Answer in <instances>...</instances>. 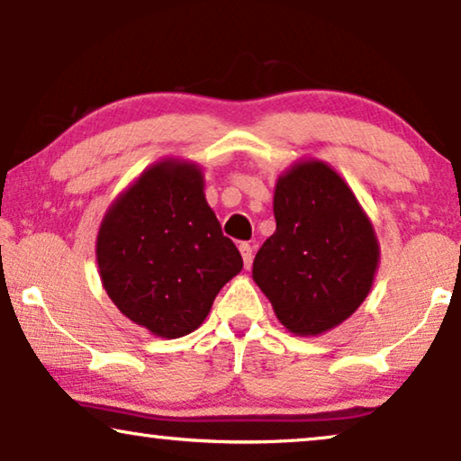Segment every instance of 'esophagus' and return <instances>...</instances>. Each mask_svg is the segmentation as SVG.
I'll return each mask as SVG.
<instances>
[{"label":"esophagus","instance_id":"34e87169","mask_svg":"<svg viewBox=\"0 0 461 461\" xmlns=\"http://www.w3.org/2000/svg\"><path fill=\"white\" fill-rule=\"evenodd\" d=\"M239 251H241V256H243L245 268H249L251 260H254V248H251L249 243H241V245H239Z\"/></svg>","mask_w":461,"mask_h":461}]
</instances>
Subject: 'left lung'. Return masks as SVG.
<instances>
[{"instance_id": "left-lung-1", "label": "left lung", "mask_w": 461, "mask_h": 461, "mask_svg": "<svg viewBox=\"0 0 461 461\" xmlns=\"http://www.w3.org/2000/svg\"><path fill=\"white\" fill-rule=\"evenodd\" d=\"M273 212L276 230L258 249L251 276L287 331H331L374 285V224L342 176L319 159L295 161L279 176Z\"/></svg>"}]
</instances>
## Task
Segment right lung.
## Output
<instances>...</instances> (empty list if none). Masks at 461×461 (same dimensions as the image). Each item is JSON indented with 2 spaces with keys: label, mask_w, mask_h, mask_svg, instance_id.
<instances>
[{
  "label": "right lung",
  "mask_w": 461,
  "mask_h": 461,
  "mask_svg": "<svg viewBox=\"0 0 461 461\" xmlns=\"http://www.w3.org/2000/svg\"><path fill=\"white\" fill-rule=\"evenodd\" d=\"M203 188L197 163L169 157L144 169L100 222L103 287L122 314L157 338L197 330L220 289L243 268Z\"/></svg>",
  "instance_id": "add662e5"
}]
</instances>
